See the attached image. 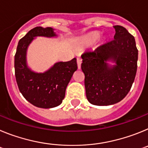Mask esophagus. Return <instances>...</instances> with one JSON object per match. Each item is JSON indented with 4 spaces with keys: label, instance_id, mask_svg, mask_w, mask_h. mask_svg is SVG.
Segmentation results:
<instances>
[{
    "label": "esophagus",
    "instance_id": "1",
    "mask_svg": "<svg viewBox=\"0 0 148 148\" xmlns=\"http://www.w3.org/2000/svg\"><path fill=\"white\" fill-rule=\"evenodd\" d=\"M82 59L81 58H77V64H78V69H81V65H82Z\"/></svg>",
    "mask_w": 148,
    "mask_h": 148
}]
</instances>
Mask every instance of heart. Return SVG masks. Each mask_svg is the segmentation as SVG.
I'll list each match as a JSON object with an SVG mask.
<instances>
[{
	"mask_svg": "<svg viewBox=\"0 0 148 148\" xmlns=\"http://www.w3.org/2000/svg\"><path fill=\"white\" fill-rule=\"evenodd\" d=\"M99 36H100V34L99 33H98V32H93V33H91L87 35V36H86L83 39V41L84 43H87V44H91V43H93L95 41H96L99 39Z\"/></svg>",
	"mask_w": 148,
	"mask_h": 148,
	"instance_id": "heart-1",
	"label": "heart"
}]
</instances>
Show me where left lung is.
<instances>
[{"label": "left lung", "mask_w": 148, "mask_h": 148, "mask_svg": "<svg viewBox=\"0 0 148 148\" xmlns=\"http://www.w3.org/2000/svg\"><path fill=\"white\" fill-rule=\"evenodd\" d=\"M114 39L94 51L82 54L86 95L94 105L119 102L127 95L137 70L138 49L135 38L125 27L116 25ZM116 64L111 66L108 61Z\"/></svg>", "instance_id": "8db88e82"}]
</instances>
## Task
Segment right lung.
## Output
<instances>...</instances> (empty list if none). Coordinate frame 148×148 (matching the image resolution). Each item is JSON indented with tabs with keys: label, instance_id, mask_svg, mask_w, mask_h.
<instances>
[{
	"label": "right lung",
	"instance_id": "right-lung-1",
	"mask_svg": "<svg viewBox=\"0 0 148 148\" xmlns=\"http://www.w3.org/2000/svg\"><path fill=\"white\" fill-rule=\"evenodd\" d=\"M55 37L51 27H37L27 32L17 47L15 56V73L18 88L29 102L40 108H53L60 105L74 72L76 58L66 62H57L44 73H35L27 64V50L34 37Z\"/></svg>",
	"mask_w": 148,
	"mask_h": 148
}]
</instances>
